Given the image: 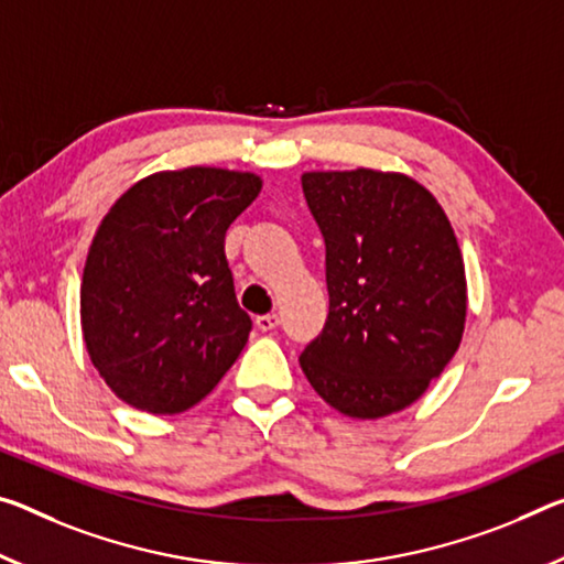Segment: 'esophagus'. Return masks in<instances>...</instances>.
Listing matches in <instances>:
<instances>
[{
	"instance_id": "esophagus-1",
	"label": "esophagus",
	"mask_w": 564,
	"mask_h": 564,
	"mask_svg": "<svg viewBox=\"0 0 564 564\" xmlns=\"http://www.w3.org/2000/svg\"><path fill=\"white\" fill-rule=\"evenodd\" d=\"M256 326L261 330H273L279 326V316L275 314H263V316H256Z\"/></svg>"
}]
</instances>
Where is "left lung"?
<instances>
[{
  "label": "left lung",
  "instance_id": "8db88e82",
  "mask_svg": "<svg viewBox=\"0 0 564 564\" xmlns=\"http://www.w3.org/2000/svg\"><path fill=\"white\" fill-rule=\"evenodd\" d=\"M326 243L328 316L301 369L354 419L406 409L457 354L467 279L452 223L424 185L381 170L303 173Z\"/></svg>",
  "mask_w": 564,
  "mask_h": 564
}]
</instances>
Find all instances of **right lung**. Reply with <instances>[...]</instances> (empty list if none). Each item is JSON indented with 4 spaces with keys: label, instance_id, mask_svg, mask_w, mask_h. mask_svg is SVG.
<instances>
[{
    "label": "right lung",
    "instance_id": "obj_1",
    "mask_svg": "<svg viewBox=\"0 0 564 564\" xmlns=\"http://www.w3.org/2000/svg\"><path fill=\"white\" fill-rule=\"evenodd\" d=\"M261 177L223 167L165 170L122 193L89 246L79 316L89 359L124 404L181 414L243 351L226 230Z\"/></svg>",
    "mask_w": 564,
    "mask_h": 564
}]
</instances>
